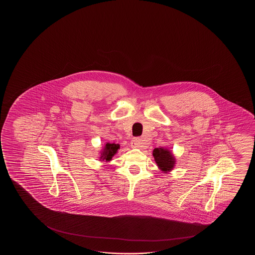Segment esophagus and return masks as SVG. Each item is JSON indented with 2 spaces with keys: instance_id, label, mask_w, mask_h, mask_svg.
Instances as JSON below:
<instances>
[{
  "instance_id": "obj_1",
  "label": "esophagus",
  "mask_w": 255,
  "mask_h": 255,
  "mask_svg": "<svg viewBox=\"0 0 255 255\" xmlns=\"http://www.w3.org/2000/svg\"><path fill=\"white\" fill-rule=\"evenodd\" d=\"M131 146L134 147V148H139V147L144 146V142L140 138L135 137L131 140Z\"/></svg>"
}]
</instances>
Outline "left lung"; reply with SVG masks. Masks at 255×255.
Returning a JSON list of instances; mask_svg holds the SVG:
<instances>
[{"label": "left lung", "instance_id": "left-lung-1", "mask_svg": "<svg viewBox=\"0 0 255 255\" xmlns=\"http://www.w3.org/2000/svg\"><path fill=\"white\" fill-rule=\"evenodd\" d=\"M153 156L158 168H160L162 171L167 172L173 168L175 158L168 149L162 148V147H157L153 150Z\"/></svg>", "mask_w": 255, "mask_h": 255}]
</instances>
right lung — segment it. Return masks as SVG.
<instances>
[{
	"instance_id": "add662e5",
	"label": "right lung",
	"mask_w": 255,
	"mask_h": 255,
	"mask_svg": "<svg viewBox=\"0 0 255 255\" xmlns=\"http://www.w3.org/2000/svg\"><path fill=\"white\" fill-rule=\"evenodd\" d=\"M120 148V145L119 144H109L107 143L106 146L104 147L103 151L101 153V157L100 158L102 160H106V161H109L112 157L114 156L115 154L118 151V149Z\"/></svg>"
}]
</instances>
